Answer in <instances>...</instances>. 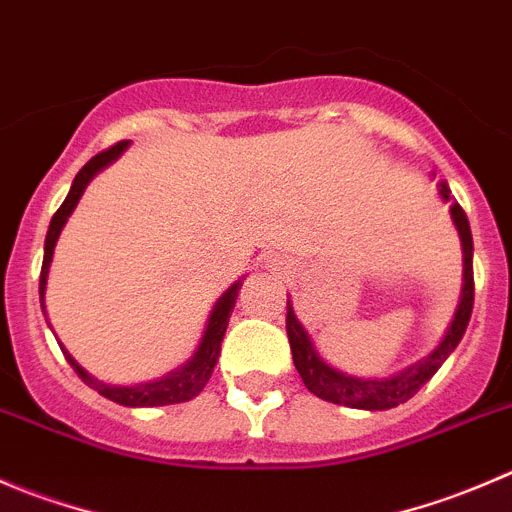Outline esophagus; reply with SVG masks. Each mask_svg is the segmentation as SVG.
<instances>
[{
	"instance_id": "1",
	"label": "esophagus",
	"mask_w": 512,
	"mask_h": 512,
	"mask_svg": "<svg viewBox=\"0 0 512 512\" xmlns=\"http://www.w3.org/2000/svg\"><path fill=\"white\" fill-rule=\"evenodd\" d=\"M268 268H273V271H286V261H283L281 256H273L271 261H268Z\"/></svg>"
}]
</instances>
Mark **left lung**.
I'll use <instances>...</instances> for the list:
<instances>
[{"label": "left lung", "mask_w": 512, "mask_h": 512, "mask_svg": "<svg viewBox=\"0 0 512 512\" xmlns=\"http://www.w3.org/2000/svg\"><path fill=\"white\" fill-rule=\"evenodd\" d=\"M438 194L443 201H450V189L445 181L438 184ZM450 219H453L455 229H458L460 246H463V291H460L458 311H455L453 321H450L448 331H445L443 341L435 346V351H430L426 358H421L413 366L403 368L401 373H393L388 378H361L333 368L331 363H326L318 356L311 336H308L303 323L293 313V303H286V333L288 343H291L293 363H296L298 376H301V381L306 383V388L313 396L323 398L328 403H336V406L361 408V411H388V408H396L398 403H406L408 398L416 396L430 378L435 376V371L443 366L445 358L455 351V346L463 338L465 328H468L470 313H473L475 286L473 236H470L468 216H465V211L458 204H453L450 206Z\"/></svg>", "instance_id": "obj_1"}]
</instances>
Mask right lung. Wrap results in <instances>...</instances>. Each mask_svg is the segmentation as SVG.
Instances as JSON below:
<instances>
[{"instance_id":"1","label":"right lung","mask_w":512,"mask_h":512,"mask_svg":"<svg viewBox=\"0 0 512 512\" xmlns=\"http://www.w3.org/2000/svg\"><path fill=\"white\" fill-rule=\"evenodd\" d=\"M129 149V141H119L111 149L101 151L96 154L94 159H89L82 166L77 176L72 181V189H69L67 199L64 204L59 206L57 214L52 216V224H49L47 231V241H44V261H42V276H39V301H42V311L47 316V306H44V293H47V278H49V266H52V256H54V246H57L59 234H62L64 224L72 216V211L77 209L79 199H82L84 189L89 186V181L99 174L101 169H106L109 164H114L124 151ZM239 288H241V278L236 283H231L221 298L216 301V306L211 308L209 321H206L204 336H201L199 348H196L194 356L189 358L186 363H181L179 368H174L166 376L156 378V381H144V383H134V386H116V383H104L99 378L91 376L89 371H84L77 361L72 358V353L62 346L64 358L72 363V368L77 371V376L82 378L89 388L99 391L101 396L109 398V401L119 403V406H129V408H154V406H171V403H186L191 401L194 396H199L204 391V386L209 383L211 373H214L216 361L221 356V341H224L226 326H229L231 311L236 306V298H239Z\"/></svg>"}]
</instances>
